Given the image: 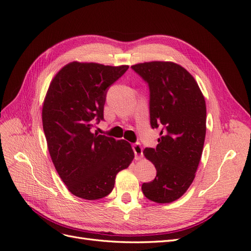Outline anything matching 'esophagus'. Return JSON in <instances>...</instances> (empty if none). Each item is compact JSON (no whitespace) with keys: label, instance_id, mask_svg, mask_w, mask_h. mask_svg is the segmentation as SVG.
I'll return each mask as SVG.
<instances>
[{"label":"esophagus","instance_id":"esophagus-1","mask_svg":"<svg viewBox=\"0 0 251 251\" xmlns=\"http://www.w3.org/2000/svg\"><path fill=\"white\" fill-rule=\"evenodd\" d=\"M133 151L135 153V158L137 159V160H139V159H141L143 157L142 147H141L140 143H134L133 144Z\"/></svg>","mask_w":251,"mask_h":251}]
</instances>
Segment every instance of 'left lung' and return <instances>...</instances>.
Listing matches in <instances>:
<instances>
[{
	"label": "left lung",
	"instance_id": "obj_1",
	"mask_svg": "<svg viewBox=\"0 0 251 251\" xmlns=\"http://www.w3.org/2000/svg\"><path fill=\"white\" fill-rule=\"evenodd\" d=\"M132 69L149 83L151 126L161 128L157 147L143 151L157 175L142 184V193L156 203H171L195 179L206 134V104L193 75L176 63L156 60Z\"/></svg>",
	"mask_w": 251,
	"mask_h": 251
}]
</instances>
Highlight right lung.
<instances>
[{"mask_svg":"<svg viewBox=\"0 0 251 251\" xmlns=\"http://www.w3.org/2000/svg\"><path fill=\"white\" fill-rule=\"evenodd\" d=\"M128 66L72 62L50 82L42 120L47 146L60 179L72 195L98 200L114 188L116 175L131 164V144L93 133L103 119L107 90Z\"/></svg>","mask_w":251,"mask_h":251,"instance_id":"add662e5","label":"right lung"}]
</instances>
